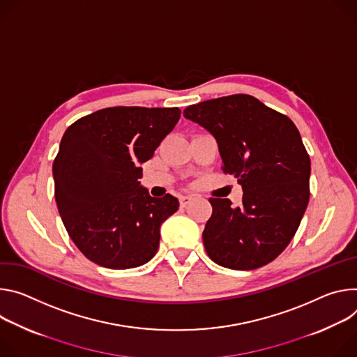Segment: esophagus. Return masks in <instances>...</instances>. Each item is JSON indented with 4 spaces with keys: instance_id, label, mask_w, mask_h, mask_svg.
<instances>
[{
    "instance_id": "esophagus-1",
    "label": "esophagus",
    "mask_w": 357,
    "mask_h": 357,
    "mask_svg": "<svg viewBox=\"0 0 357 357\" xmlns=\"http://www.w3.org/2000/svg\"><path fill=\"white\" fill-rule=\"evenodd\" d=\"M191 200H192L191 195H183V197H180V206H181V207H185L187 204L191 203Z\"/></svg>"
}]
</instances>
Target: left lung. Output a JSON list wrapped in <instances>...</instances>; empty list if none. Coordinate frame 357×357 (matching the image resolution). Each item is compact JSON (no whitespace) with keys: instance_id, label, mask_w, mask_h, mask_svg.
<instances>
[{"instance_id":"left-lung-1","label":"left lung","mask_w":357,"mask_h":357,"mask_svg":"<svg viewBox=\"0 0 357 357\" xmlns=\"http://www.w3.org/2000/svg\"><path fill=\"white\" fill-rule=\"evenodd\" d=\"M183 114L214 136L222 170L244 191L241 206L210 199L203 231L208 257L236 271L266 265L288 247L309 203L310 158L299 130L250 95L191 105Z\"/></svg>"}]
</instances>
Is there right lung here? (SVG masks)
Here are the masks:
<instances>
[{
  "instance_id": "add662e5",
  "label": "right lung",
  "mask_w": 357,
  "mask_h": 357,
  "mask_svg": "<svg viewBox=\"0 0 357 357\" xmlns=\"http://www.w3.org/2000/svg\"><path fill=\"white\" fill-rule=\"evenodd\" d=\"M178 107H107L79 119L62 136L52 166L55 200L70 240L110 269L149 262L162 224L178 210L172 194L151 197L142 165L180 119Z\"/></svg>"
}]
</instances>
